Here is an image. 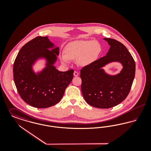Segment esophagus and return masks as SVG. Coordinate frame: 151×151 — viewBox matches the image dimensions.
<instances>
[{
    "mask_svg": "<svg viewBox=\"0 0 151 151\" xmlns=\"http://www.w3.org/2000/svg\"><path fill=\"white\" fill-rule=\"evenodd\" d=\"M73 75H74L75 76H78L79 75V73L77 72V71H74V72H73Z\"/></svg>",
    "mask_w": 151,
    "mask_h": 151,
    "instance_id": "1",
    "label": "esophagus"
}]
</instances>
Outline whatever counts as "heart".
<instances>
[{
  "mask_svg": "<svg viewBox=\"0 0 151 151\" xmlns=\"http://www.w3.org/2000/svg\"><path fill=\"white\" fill-rule=\"evenodd\" d=\"M100 45L94 41H78L70 44L62 52L60 59L63 63L69 64L71 60H78L85 66L94 61L100 52Z\"/></svg>",
  "mask_w": 151,
  "mask_h": 151,
  "instance_id": "b5f03b06",
  "label": "heart"
}]
</instances>
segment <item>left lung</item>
Wrapping results in <instances>:
<instances>
[{"mask_svg": "<svg viewBox=\"0 0 151 151\" xmlns=\"http://www.w3.org/2000/svg\"><path fill=\"white\" fill-rule=\"evenodd\" d=\"M110 46L106 56L84 67L80 71L81 92L86 102L95 108L109 109L116 106L129 93L135 74V62L126 46L109 38H104ZM112 61L124 66L115 76L106 74L101 67Z\"/></svg>", "mask_w": 151, "mask_h": 151, "instance_id": "obj_1", "label": "left lung"}]
</instances>
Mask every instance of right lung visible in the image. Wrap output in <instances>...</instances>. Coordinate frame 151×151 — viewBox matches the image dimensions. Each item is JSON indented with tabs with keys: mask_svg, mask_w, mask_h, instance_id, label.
Segmentation results:
<instances>
[{
	"mask_svg": "<svg viewBox=\"0 0 151 151\" xmlns=\"http://www.w3.org/2000/svg\"><path fill=\"white\" fill-rule=\"evenodd\" d=\"M53 46L47 37L38 36L22 47L14 60V79L17 92L23 100L35 108L57 104L73 77V70L60 72L53 65L59 53L58 47L48 50ZM40 57H45L48 62L43 71L36 75L31 66Z\"/></svg>",
	"mask_w": 151,
	"mask_h": 151,
	"instance_id": "obj_1",
	"label": "right lung"
}]
</instances>
